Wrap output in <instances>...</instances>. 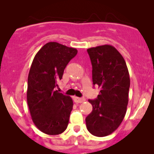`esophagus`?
I'll list each match as a JSON object with an SVG mask.
<instances>
[{
  "instance_id": "1",
  "label": "esophagus",
  "mask_w": 154,
  "mask_h": 154,
  "mask_svg": "<svg viewBox=\"0 0 154 154\" xmlns=\"http://www.w3.org/2000/svg\"><path fill=\"white\" fill-rule=\"evenodd\" d=\"M85 101V99L83 98H78V97H74V101L76 103H82Z\"/></svg>"
}]
</instances>
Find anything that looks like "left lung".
Here are the masks:
<instances>
[{"label":"left lung","mask_w":154,"mask_h":154,"mask_svg":"<svg viewBox=\"0 0 154 154\" xmlns=\"http://www.w3.org/2000/svg\"><path fill=\"white\" fill-rule=\"evenodd\" d=\"M92 66L93 85L101 88L94 100H88L92 111L85 118L88 131L105 137L120 126L127 111L130 76L125 60L111 45L87 49Z\"/></svg>","instance_id":"left-lung-1"}]
</instances>
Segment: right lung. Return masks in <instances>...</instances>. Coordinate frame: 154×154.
<instances>
[{"label": "right lung", "instance_id": "1", "mask_svg": "<svg viewBox=\"0 0 154 154\" xmlns=\"http://www.w3.org/2000/svg\"><path fill=\"white\" fill-rule=\"evenodd\" d=\"M78 51L56 42L45 44L35 56L28 75L26 98L36 128L49 135L62 134L67 128L73 102L56 90L65 68Z\"/></svg>", "mask_w": 154, "mask_h": 154}]
</instances>
